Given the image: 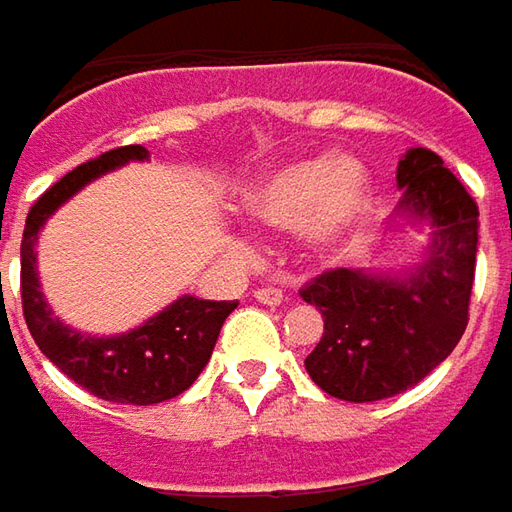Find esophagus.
Returning <instances> with one entry per match:
<instances>
[{
    "label": "esophagus",
    "instance_id": "1",
    "mask_svg": "<svg viewBox=\"0 0 512 512\" xmlns=\"http://www.w3.org/2000/svg\"><path fill=\"white\" fill-rule=\"evenodd\" d=\"M253 296H256V302H262V305H282V299H285V293H282L279 287H259Z\"/></svg>",
    "mask_w": 512,
    "mask_h": 512
}]
</instances>
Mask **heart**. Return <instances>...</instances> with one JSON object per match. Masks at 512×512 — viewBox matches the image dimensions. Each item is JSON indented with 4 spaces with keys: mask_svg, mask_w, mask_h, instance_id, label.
<instances>
[{
    "mask_svg": "<svg viewBox=\"0 0 512 512\" xmlns=\"http://www.w3.org/2000/svg\"><path fill=\"white\" fill-rule=\"evenodd\" d=\"M373 202L370 173L353 156H310L253 179L239 210L256 227L299 233L313 256H339L362 233Z\"/></svg>",
    "mask_w": 512,
    "mask_h": 512,
    "instance_id": "obj_1",
    "label": "heart"
}]
</instances>
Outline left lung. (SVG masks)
Wrapping results in <instances>:
<instances>
[{"mask_svg": "<svg viewBox=\"0 0 512 512\" xmlns=\"http://www.w3.org/2000/svg\"><path fill=\"white\" fill-rule=\"evenodd\" d=\"M396 182L402 202L393 227H430L422 259L399 270L339 267L302 290L325 316L307 373L342 402L399 396L453 353L467 327L479 207L433 150H407Z\"/></svg>", "mask_w": 512, "mask_h": 512, "instance_id": "8db88e82", "label": "left lung"}]
</instances>
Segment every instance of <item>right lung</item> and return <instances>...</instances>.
I'll return each instance as SVG.
<instances>
[{"label": "right lung", "mask_w": 512, "mask_h": 512, "mask_svg": "<svg viewBox=\"0 0 512 512\" xmlns=\"http://www.w3.org/2000/svg\"><path fill=\"white\" fill-rule=\"evenodd\" d=\"M148 156L142 145H128L70 170L30 207L22 233V307L33 342L68 379L116 404H159L185 393L210 362L219 330L239 305L179 296L148 322L116 336H93L53 316L36 270L39 230L93 179L128 162H148Z\"/></svg>", "instance_id": "obj_1"}]
</instances>
